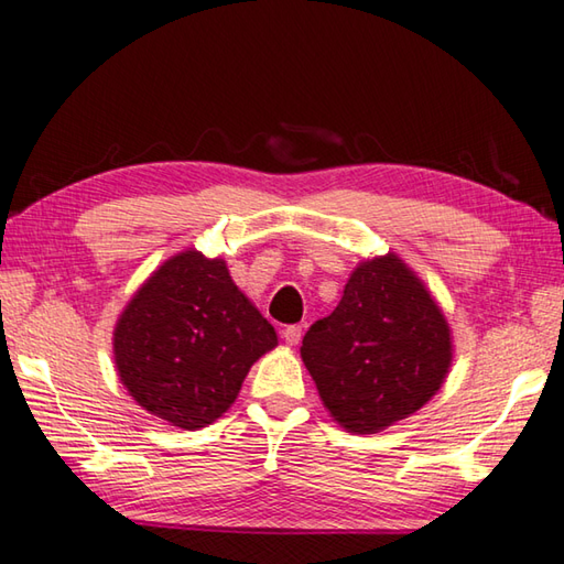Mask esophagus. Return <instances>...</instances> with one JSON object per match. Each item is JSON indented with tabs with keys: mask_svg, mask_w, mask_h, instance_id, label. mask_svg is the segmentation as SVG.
<instances>
[{
	"mask_svg": "<svg viewBox=\"0 0 564 564\" xmlns=\"http://www.w3.org/2000/svg\"><path fill=\"white\" fill-rule=\"evenodd\" d=\"M301 335H303V327L301 325H289V327L283 329L285 345H291V347H295L297 341H301Z\"/></svg>",
	"mask_w": 564,
	"mask_h": 564,
	"instance_id": "esophagus-1",
	"label": "esophagus"
}]
</instances>
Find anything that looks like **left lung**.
<instances>
[{
    "instance_id": "obj_1",
    "label": "left lung",
    "mask_w": 564,
    "mask_h": 564,
    "mask_svg": "<svg viewBox=\"0 0 564 564\" xmlns=\"http://www.w3.org/2000/svg\"><path fill=\"white\" fill-rule=\"evenodd\" d=\"M319 399L357 435L381 433L433 399L452 367L449 325L395 253L361 261L301 347Z\"/></svg>"
}]
</instances>
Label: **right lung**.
Returning <instances> with one entry per match:
<instances>
[{"mask_svg": "<svg viewBox=\"0 0 564 564\" xmlns=\"http://www.w3.org/2000/svg\"><path fill=\"white\" fill-rule=\"evenodd\" d=\"M112 345L131 399L165 423L197 430L227 413L251 364L279 337L231 281L225 259L187 249L134 293Z\"/></svg>", "mask_w": 564, "mask_h": 564, "instance_id": "right-lung-1", "label": "right lung"}]
</instances>
